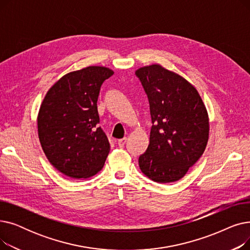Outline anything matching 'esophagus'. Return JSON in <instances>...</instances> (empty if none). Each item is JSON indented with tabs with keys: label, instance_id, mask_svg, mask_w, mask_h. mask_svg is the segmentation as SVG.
<instances>
[{
	"label": "esophagus",
	"instance_id": "1",
	"mask_svg": "<svg viewBox=\"0 0 250 250\" xmlns=\"http://www.w3.org/2000/svg\"><path fill=\"white\" fill-rule=\"evenodd\" d=\"M125 143H126V138H124V139L118 140V142H117L118 146H120V147H124V146L125 145Z\"/></svg>",
	"mask_w": 250,
	"mask_h": 250
}]
</instances>
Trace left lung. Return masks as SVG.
Masks as SVG:
<instances>
[{
  "label": "left lung",
  "instance_id": "left-lung-1",
  "mask_svg": "<svg viewBox=\"0 0 250 250\" xmlns=\"http://www.w3.org/2000/svg\"><path fill=\"white\" fill-rule=\"evenodd\" d=\"M136 75L148 96L153 123L148 148L139 157L140 169L155 182L177 181L207 147L206 105L193 85L159 63L144 65Z\"/></svg>",
  "mask_w": 250,
  "mask_h": 250
}]
</instances>
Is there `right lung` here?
Instances as JSON below:
<instances>
[{
  "label": "right lung",
  "instance_id": "right-lung-1",
  "mask_svg": "<svg viewBox=\"0 0 250 250\" xmlns=\"http://www.w3.org/2000/svg\"><path fill=\"white\" fill-rule=\"evenodd\" d=\"M114 74L102 65L70 72L52 85L37 115L38 138L46 158L71 178H88L102 169L110 144L97 127L102 83Z\"/></svg>",
  "mask_w": 250,
  "mask_h": 250
}]
</instances>
